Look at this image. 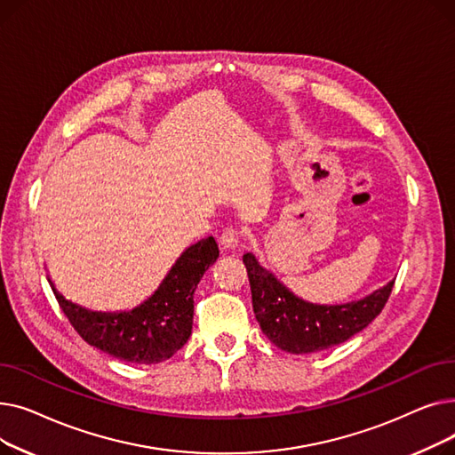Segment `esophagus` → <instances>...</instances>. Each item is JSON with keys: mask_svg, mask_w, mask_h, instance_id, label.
<instances>
[{"mask_svg": "<svg viewBox=\"0 0 455 455\" xmlns=\"http://www.w3.org/2000/svg\"><path fill=\"white\" fill-rule=\"evenodd\" d=\"M240 242H242V230H237V228H227L220 237L221 247L228 249V251H234L240 247Z\"/></svg>", "mask_w": 455, "mask_h": 455, "instance_id": "1", "label": "esophagus"}]
</instances>
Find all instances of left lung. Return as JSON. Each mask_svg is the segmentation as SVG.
Instances as JSON below:
<instances>
[{
  "label": "left lung",
  "mask_w": 455,
  "mask_h": 455,
  "mask_svg": "<svg viewBox=\"0 0 455 455\" xmlns=\"http://www.w3.org/2000/svg\"><path fill=\"white\" fill-rule=\"evenodd\" d=\"M243 264L261 331L273 345L290 354L321 352L350 339L379 315L395 283L391 280L365 299L348 304H312L291 293L271 271L261 267L254 254H243Z\"/></svg>",
  "instance_id": "1"
}]
</instances>
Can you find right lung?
<instances>
[{"instance_id":"obj_1","label":"right lung","mask_w":455,"mask_h":455,"mask_svg":"<svg viewBox=\"0 0 455 455\" xmlns=\"http://www.w3.org/2000/svg\"><path fill=\"white\" fill-rule=\"evenodd\" d=\"M220 258L213 237L188 247L160 288L131 312H92L52 290L79 336L122 362L153 365L170 360L184 347L194 324V293L206 269Z\"/></svg>"}]
</instances>
